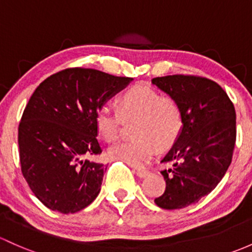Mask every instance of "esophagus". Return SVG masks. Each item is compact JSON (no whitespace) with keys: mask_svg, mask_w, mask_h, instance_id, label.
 I'll use <instances>...</instances> for the list:
<instances>
[{"mask_svg":"<svg viewBox=\"0 0 252 252\" xmlns=\"http://www.w3.org/2000/svg\"><path fill=\"white\" fill-rule=\"evenodd\" d=\"M135 173H136L137 176L141 177V179H144V177H146L150 175V171L145 170V169H136V170H135Z\"/></svg>","mask_w":252,"mask_h":252,"instance_id":"34e87169","label":"esophagus"}]
</instances>
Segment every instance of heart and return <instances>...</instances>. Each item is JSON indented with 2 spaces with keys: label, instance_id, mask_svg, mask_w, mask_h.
I'll use <instances>...</instances> for the list:
<instances>
[{
  "label": "heart",
  "instance_id": "obj_1",
  "mask_svg": "<svg viewBox=\"0 0 252 252\" xmlns=\"http://www.w3.org/2000/svg\"><path fill=\"white\" fill-rule=\"evenodd\" d=\"M124 121H136L134 140L124 141L108 150L112 159L140 166L147 163L160 150L171 147L184 129V111L173 96H160L146 86H134L119 97V112L101 105L95 113V128L106 142L119 139Z\"/></svg>",
  "mask_w": 252,
  "mask_h": 252
}]
</instances>
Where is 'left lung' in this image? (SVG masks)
<instances>
[{
	"label": "left lung",
	"mask_w": 252,
	"mask_h": 252,
	"mask_svg": "<svg viewBox=\"0 0 252 252\" xmlns=\"http://www.w3.org/2000/svg\"><path fill=\"white\" fill-rule=\"evenodd\" d=\"M152 84L173 96L184 111V129L161 163L165 190L155 203L174 210L197 203L217 186L231 165L237 137L235 110L227 93L211 79L173 75Z\"/></svg>",
	"instance_id": "1"
}]
</instances>
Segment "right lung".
Wrapping results in <instances>:
<instances>
[{
  "instance_id": "1",
  "label": "right lung",
  "mask_w": 252,
  "mask_h": 252,
  "mask_svg": "<svg viewBox=\"0 0 252 252\" xmlns=\"http://www.w3.org/2000/svg\"><path fill=\"white\" fill-rule=\"evenodd\" d=\"M133 78L72 67L44 79L31 95L18 130L21 173L50 210L73 214L99 194L105 165L95 113Z\"/></svg>"
}]
</instances>
